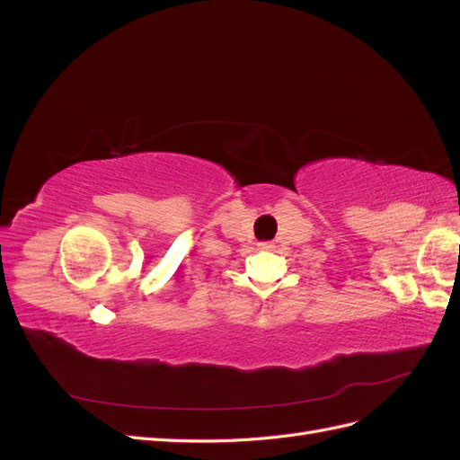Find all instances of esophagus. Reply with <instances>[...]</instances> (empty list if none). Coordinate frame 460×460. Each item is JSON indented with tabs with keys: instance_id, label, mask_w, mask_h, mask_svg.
<instances>
[{
	"instance_id": "34e87169",
	"label": "esophagus",
	"mask_w": 460,
	"mask_h": 460,
	"mask_svg": "<svg viewBox=\"0 0 460 460\" xmlns=\"http://www.w3.org/2000/svg\"><path fill=\"white\" fill-rule=\"evenodd\" d=\"M259 247H261V249H270L272 243H270V242H262V243H259Z\"/></svg>"
}]
</instances>
